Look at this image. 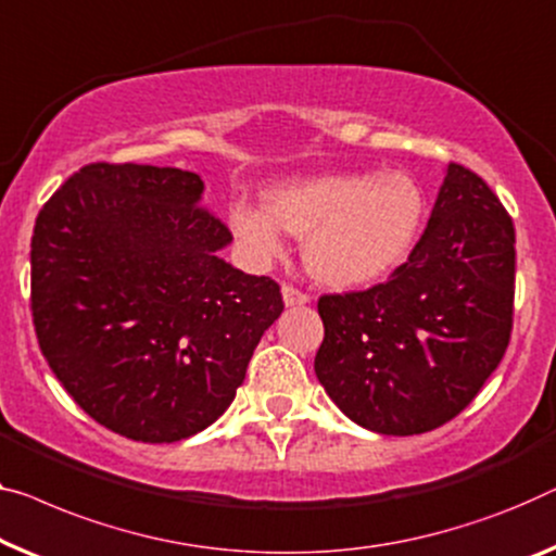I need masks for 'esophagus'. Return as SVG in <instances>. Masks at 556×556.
Segmentation results:
<instances>
[{"label":"esophagus","mask_w":556,"mask_h":556,"mask_svg":"<svg viewBox=\"0 0 556 556\" xmlns=\"http://www.w3.org/2000/svg\"><path fill=\"white\" fill-rule=\"evenodd\" d=\"M281 296H285V304L287 306L309 302V294L302 292V289L294 287V285H281Z\"/></svg>","instance_id":"34e87169"}]
</instances>
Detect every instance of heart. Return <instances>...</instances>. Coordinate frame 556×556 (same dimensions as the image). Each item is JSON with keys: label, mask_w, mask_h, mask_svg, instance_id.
Segmentation results:
<instances>
[{"label": "heart", "mask_w": 556, "mask_h": 556, "mask_svg": "<svg viewBox=\"0 0 556 556\" xmlns=\"http://www.w3.org/2000/svg\"><path fill=\"white\" fill-rule=\"evenodd\" d=\"M421 217L425 194L404 172L325 174L269 189L264 206H229L231 231L252 260L285 252V231L306 237V267L334 287L387 277L407 256Z\"/></svg>", "instance_id": "heart-1"}]
</instances>
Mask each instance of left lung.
<instances>
[{"mask_svg":"<svg viewBox=\"0 0 556 556\" xmlns=\"http://www.w3.org/2000/svg\"><path fill=\"white\" fill-rule=\"evenodd\" d=\"M314 371L331 402L379 434L432 432L479 394L515 317V225L490 185L446 167L409 260L364 292L317 302Z\"/></svg>","mask_w":556,"mask_h":556,"instance_id":"left-lung-1","label":"left lung"}]
</instances>
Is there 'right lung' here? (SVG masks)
Masks as SVG:
<instances>
[{"label":"right lung","instance_id":"obj_1","mask_svg":"<svg viewBox=\"0 0 556 556\" xmlns=\"http://www.w3.org/2000/svg\"><path fill=\"white\" fill-rule=\"evenodd\" d=\"M194 172L94 162L41 206L31 319L54 377L99 425L179 442L222 417L279 285L219 260L231 231Z\"/></svg>","mask_w":556,"mask_h":556}]
</instances>
